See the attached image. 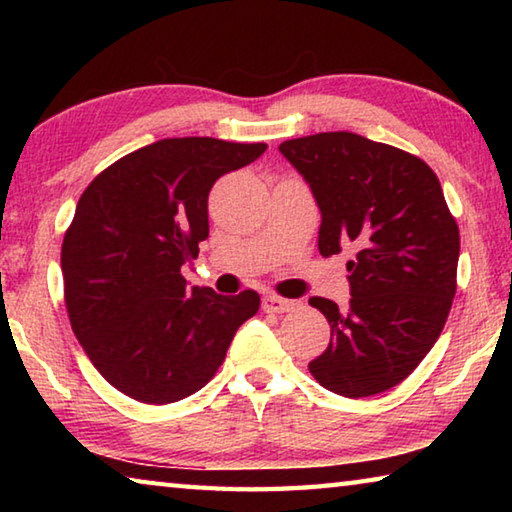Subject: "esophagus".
Instances as JSON below:
<instances>
[{
	"instance_id": "obj_1",
	"label": "esophagus",
	"mask_w": 512,
	"mask_h": 512,
	"mask_svg": "<svg viewBox=\"0 0 512 512\" xmlns=\"http://www.w3.org/2000/svg\"><path fill=\"white\" fill-rule=\"evenodd\" d=\"M300 307L298 300H287L282 296H275V293H268L262 300V309L264 311H271V314H284V311H291Z\"/></svg>"
}]
</instances>
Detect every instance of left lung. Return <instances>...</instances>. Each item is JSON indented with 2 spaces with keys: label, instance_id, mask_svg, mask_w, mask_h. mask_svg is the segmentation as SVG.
Returning a JSON list of instances; mask_svg holds the SVG:
<instances>
[{
  "label": "left lung",
  "instance_id": "8db88e82",
  "mask_svg": "<svg viewBox=\"0 0 512 512\" xmlns=\"http://www.w3.org/2000/svg\"><path fill=\"white\" fill-rule=\"evenodd\" d=\"M323 214V257L352 248L350 307L309 298L332 327L309 363L320 386L370 397L404 381L438 341L456 293L461 235L438 176L418 155L357 133L280 144Z\"/></svg>",
  "mask_w": 512,
  "mask_h": 512
}]
</instances>
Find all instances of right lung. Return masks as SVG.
Listing matches in <instances>:
<instances>
[{
    "instance_id": "right-lung-1",
    "label": "right lung",
    "mask_w": 512,
    "mask_h": 512,
    "mask_svg": "<svg viewBox=\"0 0 512 512\" xmlns=\"http://www.w3.org/2000/svg\"><path fill=\"white\" fill-rule=\"evenodd\" d=\"M266 144L169 137L124 155L81 194L63 239L67 316L103 379L144 404L185 400L210 381L253 289H192L180 268L210 235L207 196Z\"/></svg>"
}]
</instances>
